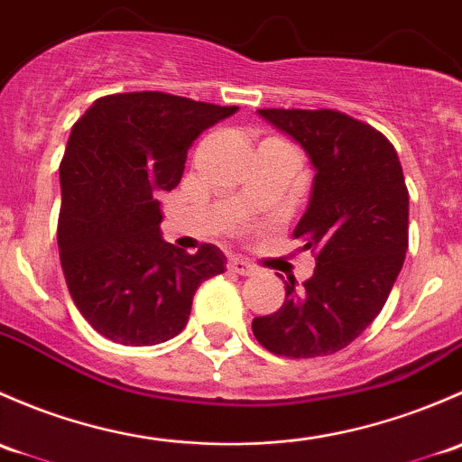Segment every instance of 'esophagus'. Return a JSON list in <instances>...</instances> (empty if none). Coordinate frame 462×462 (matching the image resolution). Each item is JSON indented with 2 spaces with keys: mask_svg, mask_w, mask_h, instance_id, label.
I'll return each mask as SVG.
<instances>
[{
  "mask_svg": "<svg viewBox=\"0 0 462 462\" xmlns=\"http://www.w3.org/2000/svg\"><path fill=\"white\" fill-rule=\"evenodd\" d=\"M229 271H233V273H237V275H251V273H255V266L251 264V263H246V260H242V258H231L229 260Z\"/></svg>",
  "mask_w": 462,
  "mask_h": 462,
  "instance_id": "obj_1",
  "label": "esophagus"
}]
</instances>
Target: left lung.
<instances>
[{
  "label": "left lung",
  "instance_id": "1",
  "mask_svg": "<svg viewBox=\"0 0 462 462\" xmlns=\"http://www.w3.org/2000/svg\"><path fill=\"white\" fill-rule=\"evenodd\" d=\"M311 160L313 191L293 229L316 269L302 287L284 282L282 307L254 318L260 345L284 358L345 349L383 311L405 263L409 193L392 142L331 108H260Z\"/></svg>",
  "mask_w": 462,
  "mask_h": 462
}]
</instances>
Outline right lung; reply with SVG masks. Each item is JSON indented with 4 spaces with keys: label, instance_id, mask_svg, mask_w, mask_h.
I'll return each instance as SVG.
<instances>
[{
    "label": "right lung",
    "instance_id": "obj_1",
    "mask_svg": "<svg viewBox=\"0 0 462 462\" xmlns=\"http://www.w3.org/2000/svg\"><path fill=\"white\" fill-rule=\"evenodd\" d=\"M237 106L142 90L95 99L70 128L57 222L70 298L97 334L158 345L187 327L193 296L225 273L216 245L196 254L160 236V193L180 184L193 140Z\"/></svg>",
    "mask_w": 462,
    "mask_h": 462
}]
</instances>
